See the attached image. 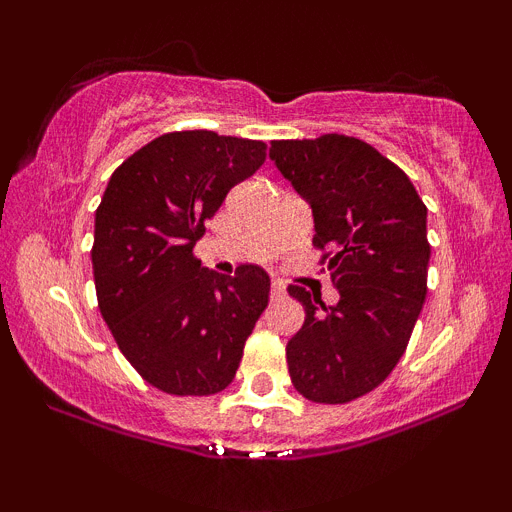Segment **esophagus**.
<instances>
[{
  "label": "esophagus",
  "mask_w": 512,
  "mask_h": 512,
  "mask_svg": "<svg viewBox=\"0 0 512 512\" xmlns=\"http://www.w3.org/2000/svg\"><path fill=\"white\" fill-rule=\"evenodd\" d=\"M286 293V286H284V281H279V279H274L272 281V301H276V298H281Z\"/></svg>",
  "instance_id": "esophagus-1"
}]
</instances>
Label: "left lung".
Wrapping results in <instances>:
<instances>
[{
	"instance_id": "left-lung-1",
	"label": "left lung",
	"mask_w": 512,
	"mask_h": 512,
	"mask_svg": "<svg viewBox=\"0 0 512 512\" xmlns=\"http://www.w3.org/2000/svg\"><path fill=\"white\" fill-rule=\"evenodd\" d=\"M269 158L313 209L337 305L303 286L305 308L286 344L291 383L310 402L344 404L375 390L407 349L426 301V204L402 168L344 134L272 142Z\"/></svg>"
}]
</instances>
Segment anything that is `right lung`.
Wrapping results in <instances>:
<instances>
[{
    "mask_svg": "<svg viewBox=\"0 0 512 512\" xmlns=\"http://www.w3.org/2000/svg\"><path fill=\"white\" fill-rule=\"evenodd\" d=\"M264 151V142L207 129L161 134L110 175L96 209L98 308L134 370L168 395L226 390L269 303L262 267L216 274L192 252L204 221L262 166Z\"/></svg>",
    "mask_w": 512,
    "mask_h": 512,
    "instance_id": "1",
    "label": "right lung"
}]
</instances>
